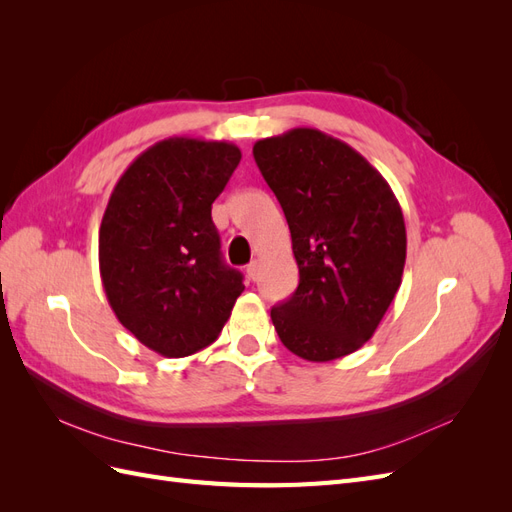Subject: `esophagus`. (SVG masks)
<instances>
[{
	"instance_id": "obj_1",
	"label": "esophagus",
	"mask_w": 512,
	"mask_h": 512,
	"mask_svg": "<svg viewBox=\"0 0 512 512\" xmlns=\"http://www.w3.org/2000/svg\"><path fill=\"white\" fill-rule=\"evenodd\" d=\"M247 277H250V280H256V277H258V271H260V260L258 258H254L252 262H250V265H247Z\"/></svg>"
}]
</instances>
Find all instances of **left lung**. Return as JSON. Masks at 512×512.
<instances>
[{"label": "left lung", "instance_id": "8db88e82", "mask_svg": "<svg viewBox=\"0 0 512 512\" xmlns=\"http://www.w3.org/2000/svg\"><path fill=\"white\" fill-rule=\"evenodd\" d=\"M280 200L299 265V288L271 309L282 344L327 363L376 333L401 286L406 224L391 185L359 151L314 128L254 145Z\"/></svg>", "mask_w": 512, "mask_h": 512}]
</instances>
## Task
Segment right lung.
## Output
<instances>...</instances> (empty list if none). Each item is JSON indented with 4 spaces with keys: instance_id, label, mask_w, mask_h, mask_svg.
I'll use <instances>...</instances> for the list:
<instances>
[{
    "instance_id": "obj_1",
    "label": "right lung",
    "mask_w": 512,
    "mask_h": 512,
    "mask_svg": "<svg viewBox=\"0 0 512 512\" xmlns=\"http://www.w3.org/2000/svg\"><path fill=\"white\" fill-rule=\"evenodd\" d=\"M239 160L232 143L170 136L145 149L108 198L98 239L108 305L168 359L213 344L245 288L224 265L211 220Z\"/></svg>"
}]
</instances>
